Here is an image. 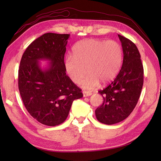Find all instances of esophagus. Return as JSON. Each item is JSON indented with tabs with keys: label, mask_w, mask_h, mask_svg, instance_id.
<instances>
[{
	"label": "esophagus",
	"mask_w": 161,
	"mask_h": 161,
	"mask_svg": "<svg viewBox=\"0 0 161 161\" xmlns=\"http://www.w3.org/2000/svg\"><path fill=\"white\" fill-rule=\"evenodd\" d=\"M92 95L91 93L90 92H88V91H83V96L84 97H88V96H91Z\"/></svg>",
	"instance_id": "obj_1"
}]
</instances>
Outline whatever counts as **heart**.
I'll list each match as a JSON object with an SVG mask.
<instances>
[{"instance_id":"1","label":"heart","mask_w":161,"mask_h":161,"mask_svg":"<svg viewBox=\"0 0 161 161\" xmlns=\"http://www.w3.org/2000/svg\"><path fill=\"white\" fill-rule=\"evenodd\" d=\"M122 63V49L115 41L86 39L75 44L73 56L68 55L64 68L68 77L78 84L88 73L80 85L92 90L102 83L111 81L117 75Z\"/></svg>"}]
</instances>
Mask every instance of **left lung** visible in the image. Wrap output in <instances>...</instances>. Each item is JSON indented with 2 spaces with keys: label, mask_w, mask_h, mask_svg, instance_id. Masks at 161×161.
<instances>
[{
  "label": "left lung",
  "mask_w": 161,
  "mask_h": 161,
  "mask_svg": "<svg viewBox=\"0 0 161 161\" xmlns=\"http://www.w3.org/2000/svg\"><path fill=\"white\" fill-rule=\"evenodd\" d=\"M122 43L123 62L114 80L99 91L103 103L95 110L99 122L114 125L124 120L136 107L143 85V66L141 54L131 41L118 35Z\"/></svg>",
  "instance_id": "8db88e82"
}]
</instances>
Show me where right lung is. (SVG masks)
<instances>
[{"label": "right lung", "mask_w": 161, "mask_h": 161, "mask_svg": "<svg viewBox=\"0 0 161 161\" xmlns=\"http://www.w3.org/2000/svg\"><path fill=\"white\" fill-rule=\"evenodd\" d=\"M70 35L46 33L24 52L19 69V89L24 105L37 121L57 126L67 118L73 102L81 90L66 75L64 54ZM49 64L46 68L39 62Z\"/></svg>", "instance_id": "obj_1"}]
</instances>
